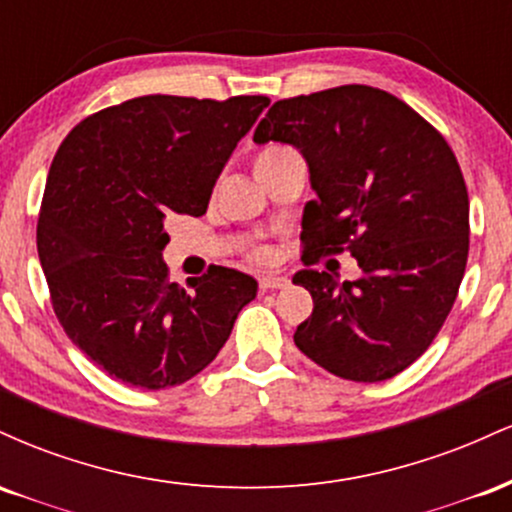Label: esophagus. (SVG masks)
<instances>
[{"label": "esophagus", "mask_w": 512, "mask_h": 512, "mask_svg": "<svg viewBox=\"0 0 512 512\" xmlns=\"http://www.w3.org/2000/svg\"><path fill=\"white\" fill-rule=\"evenodd\" d=\"M257 284H260L262 291H274V289H284V286H289V279L279 274H262L260 279H257Z\"/></svg>", "instance_id": "34e87169"}]
</instances>
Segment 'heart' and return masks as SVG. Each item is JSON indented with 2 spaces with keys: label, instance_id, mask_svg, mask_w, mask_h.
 <instances>
[{
  "label": "heart",
  "instance_id": "heart-1",
  "mask_svg": "<svg viewBox=\"0 0 512 512\" xmlns=\"http://www.w3.org/2000/svg\"><path fill=\"white\" fill-rule=\"evenodd\" d=\"M274 151H281V149H264L262 154L257 156V158H262V156H269V154H274ZM257 158H255V161H257ZM252 260H267V252H264V250H255V252H252Z\"/></svg>",
  "mask_w": 512,
  "mask_h": 512
}]
</instances>
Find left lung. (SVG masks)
<instances>
[{"instance_id": "obj_1", "label": "left lung", "mask_w": 512, "mask_h": 512, "mask_svg": "<svg viewBox=\"0 0 512 512\" xmlns=\"http://www.w3.org/2000/svg\"><path fill=\"white\" fill-rule=\"evenodd\" d=\"M257 144L301 149L317 199L303 211V262L351 252L363 276L301 269L313 315L293 342L344 380L380 383L431 346L460 291L469 197L431 122L380 88L349 84L276 101Z\"/></svg>"}]
</instances>
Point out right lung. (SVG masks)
I'll return each mask as SVG.
<instances>
[{
  "mask_svg": "<svg viewBox=\"0 0 512 512\" xmlns=\"http://www.w3.org/2000/svg\"><path fill=\"white\" fill-rule=\"evenodd\" d=\"M269 105L139 96L81 120L52 158L38 257L67 337L110 378L163 390L226 344L252 276L209 267L185 286L161 252L173 216H202L228 156Z\"/></svg>",
  "mask_w": 512,
  "mask_h": 512,
  "instance_id": "add662e5",
  "label": "right lung"
}]
</instances>
